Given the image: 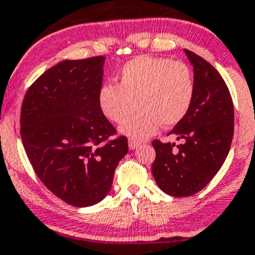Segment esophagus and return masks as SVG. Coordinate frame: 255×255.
I'll list each match as a JSON object with an SVG mask.
<instances>
[{"label":"esophagus","mask_w":255,"mask_h":255,"mask_svg":"<svg viewBox=\"0 0 255 255\" xmlns=\"http://www.w3.org/2000/svg\"><path fill=\"white\" fill-rule=\"evenodd\" d=\"M140 143H141L140 141H136V140H132V138H131V140H128V147H130V150H135V148L137 147Z\"/></svg>","instance_id":"obj_1"}]
</instances>
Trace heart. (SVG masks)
Here are the masks:
<instances>
[{"label":"heart","instance_id":"b5f03b06","mask_svg":"<svg viewBox=\"0 0 255 255\" xmlns=\"http://www.w3.org/2000/svg\"><path fill=\"white\" fill-rule=\"evenodd\" d=\"M191 68L170 58L140 55L128 60L118 75V85L104 84L98 93V105L109 122H125L136 103L140 113L120 128L136 141L155 135L161 124L175 127L190 112L195 98Z\"/></svg>","mask_w":255,"mask_h":255}]
</instances>
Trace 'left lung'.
Listing matches in <instances>:
<instances>
[{"mask_svg":"<svg viewBox=\"0 0 255 255\" xmlns=\"http://www.w3.org/2000/svg\"><path fill=\"white\" fill-rule=\"evenodd\" d=\"M185 53L193 65L195 98L187 115L168 132L182 142L152 141L153 178L173 197L192 196L211 182L228 155L234 132V108L226 82L207 60L188 49Z\"/></svg>","mask_w":255,"mask_h":255,"instance_id":"8db88e82","label":"left lung"}]
</instances>
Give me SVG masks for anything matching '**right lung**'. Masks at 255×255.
I'll use <instances>...</instances> for the list:
<instances>
[{
	"label": "right lung",
	"instance_id": "obj_1",
	"mask_svg": "<svg viewBox=\"0 0 255 255\" xmlns=\"http://www.w3.org/2000/svg\"><path fill=\"white\" fill-rule=\"evenodd\" d=\"M103 55L63 60L27 90L21 137L27 157L45 187L75 207H89L109 193L127 136L102 114Z\"/></svg>",
	"mask_w": 255,
	"mask_h": 255
}]
</instances>
